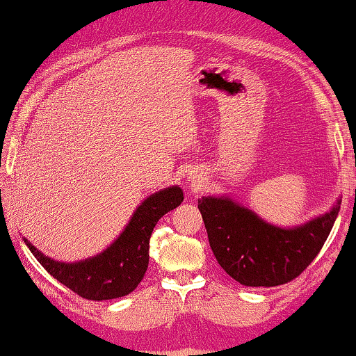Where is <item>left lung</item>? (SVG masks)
<instances>
[{"mask_svg": "<svg viewBox=\"0 0 356 356\" xmlns=\"http://www.w3.org/2000/svg\"><path fill=\"white\" fill-rule=\"evenodd\" d=\"M340 202L337 199L329 212L293 228L270 225L225 196H204L197 207L222 269L241 285L277 286L296 279L318 256Z\"/></svg>", "mask_w": 356, "mask_h": 356, "instance_id": "obj_1", "label": "left lung"}]
</instances>
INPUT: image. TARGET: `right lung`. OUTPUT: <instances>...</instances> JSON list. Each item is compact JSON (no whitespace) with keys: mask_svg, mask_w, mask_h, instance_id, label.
I'll return each instance as SVG.
<instances>
[{"mask_svg":"<svg viewBox=\"0 0 356 356\" xmlns=\"http://www.w3.org/2000/svg\"><path fill=\"white\" fill-rule=\"evenodd\" d=\"M183 202V189L165 188L144 199L123 233L100 254L77 262H60L37 250L24 238L29 250L48 274L87 300H113L133 291L149 266V240L165 213Z\"/></svg>","mask_w":356,"mask_h":356,"instance_id":"add662e5","label":"right lung"}]
</instances>
